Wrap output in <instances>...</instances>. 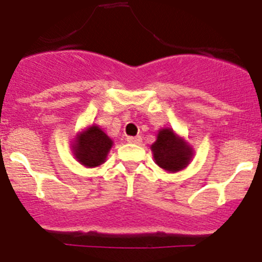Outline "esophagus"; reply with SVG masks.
Instances as JSON below:
<instances>
[{
	"label": "esophagus",
	"instance_id": "esophagus-1",
	"mask_svg": "<svg viewBox=\"0 0 262 262\" xmlns=\"http://www.w3.org/2000/svg\"><path fill=\"white\" fill-rule=\"evenodd\" d=\"M126 142H128V143H134V145H138V143L142 142V138H141V137H139V136H137V137H128V138H126Z\"/></svg>",
	"mask_w": 262,
	"mask_h": 262
}]
</instances>
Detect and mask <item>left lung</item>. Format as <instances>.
Masks as SVG:
<instances>
[{
    "label": "left lung",
    "instance_id": "1",
    "mask_svg": "<svg viewBox=\"0 0 262 262\" xmlns=\"http://www.w3.org/2000/svg\"><path fill=\"white\" fill-rule=\"evenodd\" d=\"M151 151L156 164L173 173L186 168L194 155L189 143L170 128L159 130L156 141L151 145Z\"/></svg>",
    "mask_w": 262,
    "mask_h": 262
}]
</instances>
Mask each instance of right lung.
Here are the masks:
<instances>
[{
  "mask_svg": "<svg viewBox=\"0 0 262 262\" xmlns=\"http://www.w3.org/2000/svg\"><path fill=\"white\" fill-rule=\"evenodd\" d=\"M112 139L98 125H92L76 136L72 145L76 160L84 167H99L106 161L112 147Z\"/></svg>",
  "mask_w": 262,
  "mask_h": 262,
  "instance_id": "add662e5",
  "label": "right lung"
}]
</instances>
